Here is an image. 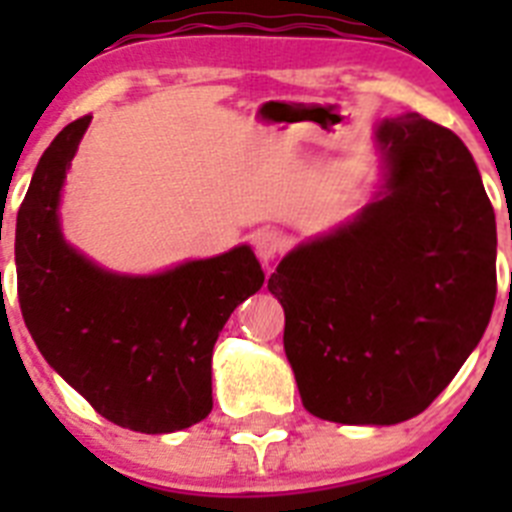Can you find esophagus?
I'll return each mask as SVG.
<instances>
[{
  "mask_svg": "<svg viewBox=\"0 0 512 512\" xmlns=\"http://www.w3.org/2000/svg\"><path fill=\"white\" fill-rule=\"evenodd\" d=\"M253 248H256V256L266 264L274 256L287 251V238L279 230H259V233L253 235Z\"/></svg>",
  "mask_w": 512,
  "mask_h": 512,
  "instance_id": "34e87169",
  "label": "esophagus"
}]
</instances>
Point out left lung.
I'll use <instances>...</instances> for the list:
<instances>
[{
  "mask_svg": "<svg viewBox=\"0 0 512 512\" xmlns=\"http://www.w3.org/2000/svg\"><path fill=\"white\" fill-rule=\"evenodd\" d=\"M377 138L382 197L269 279L302 405L346 425L423 413L474 351L497 295L495 210L459 135L410 112Z\"/></svg>",
  "mask_w": 512,
  "mask_h": 512,
  "instance_id": "obj_1",
  "label": "left lung"
}]
</instances>
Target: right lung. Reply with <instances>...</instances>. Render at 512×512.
Instances as JSON below:
<instances>
[{"instance_id":"obj_1","label":"right lung","mask_w":512,"mask_h":512,"mask_svg":"<svg viewBox=\"0 0 512 512\" xmlns=\"http://www.w3.org/2000/svg\"><path fill=\"white\" fill-rule=\"evenodd\" d=\"M89 120L45 148L17 212L22 318L45 361L102 418L140 433L182 431L212 410V348L264 271L238 246L156 277H117L66 246L58 192Z\"/></svg>"}]
</instances>
